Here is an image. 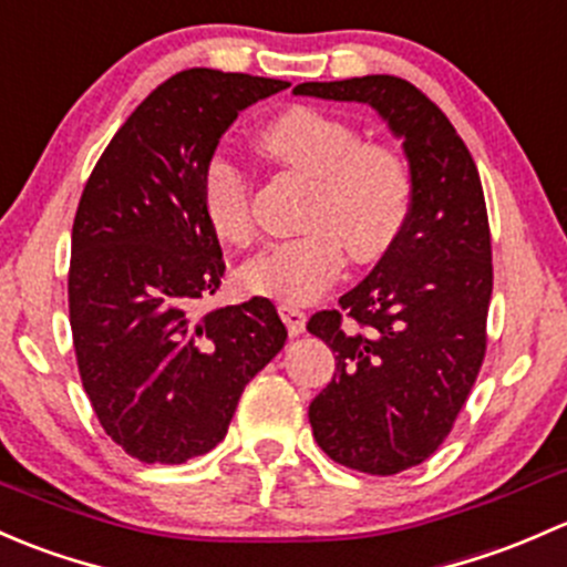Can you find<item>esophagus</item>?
<instances>
[{"instance_id": "obj_1", "label": "esophagus", "mask_w": 567, "mask_h": 567, "mask_svg": "<svg viewBox=\"0 0 567 567\" xmlns=\"http://www.w3.org/2000/svg\"><path fill=\"white\" fill-rule=\"evenodd\" d=\"M278 313H281V319L286 322V327H289L291 336H300V332L306 330V313H302L300 308L281 302V306H278Z\"/></svg>"}]
</instances>
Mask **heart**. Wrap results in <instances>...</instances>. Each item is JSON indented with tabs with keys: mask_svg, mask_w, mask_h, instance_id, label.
Wrapping results in <instances>:
<instances>
[{
	"mask_svg": "<svg viewBox=\"0 0 567 567\" xmlns=\"http://www.w3.org/2000/svg\"><path fill=\"white\" fill-rule=\"evenodd\" d=\"M261 144L286 166L311 179L302 226L308 231L261 250L237 278L250 295L300 306L341 276L343 248L352 259L382 256L412 213V174L388 144L360 142L349 122L311 106H295L261 131ZM250 174L229 150H215L202 168V207L220 240L250 245Z\"/></svg>",
	"mask_w": 567,
	"mask_h": 567,
	"instance_id": "1",
	"label": "heart"
}]
</instances>
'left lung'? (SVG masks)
Returning <instances> with one entry per match:
<instances>
[{
  "label": "left lung",
  "instance_id": "left-lung-1",
  "mask_svg": "<svg viewBox=\"0 0 567 567\" xmlns=\"http://www.w3.org/2000/svg\"><path fill=\"white\" fill-rule=\"evenodd\" d=\"M295 95L369 103L404 138V231L338 311L308 319L336 352L332 382L308 406L313 440L349 470L399 475L447 440L486 358L494 270L481 174L451 120L410 81H308Z\"/></svg>",
  "mask_w": 567,
  "mask_h": 567
}]
</instances>
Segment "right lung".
<instances>
[{
	"label": "right lung",
	"mask_w": 567,
	"mask_h": 567,
	"mask_svg": "<svg viewBox=\"0 0 567 567\" xmlns=\"http://www.w3.org/2000/svg\"><path fill=\"white\" fill-rule=\"evenodd\" d=\"M286 81L190 68L114 133L70 237L75 363L103 431L144 464H183L226 436L245 384L286 343L267 297L198 311L226 272L202 168L226 127Z\"/></svg>",
	"instance_id": "add662e5"
}]
</instances>
